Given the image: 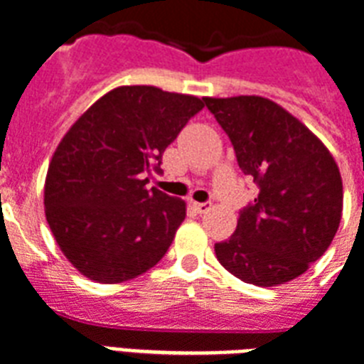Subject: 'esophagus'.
Segmentation results:
<instances>
[{"mask_svg": "<svg viewBox=\"0 0 364 364\" xmlns=\"http://www.w3.org/2000/svg\"><path fill=\"white\" fill-rule=\"evenodd\" d=\"M193 208L198 213H206L212 208V204H208V202H193Z\"/></svg>", "mask_w": 364, "mask_h": 364, "instance_id": "esophagus-1", "label": "esophagus"}]
</instances>
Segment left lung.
<instances>
[{"label": "left lung", "mask_w": 364, "mask_h": 364, "mask_svg": "<svg viewBox=\"0 0 364 364\" xmlns=\"http://www.w3.org/2000/svg\"><path fill=\"white\" fill-rule=\"evenodd\" d=\"M229 135L244 176L259 193L238 215L231 238L215 244L219 263L256 287L305 273L328 250L342 219V176L321 139L265 97H204Z\"/></svg>", "instance_id": "obj_1"}]
</instances>
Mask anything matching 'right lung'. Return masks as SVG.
I'll use <instances>...</instances> for the list:
<instances>
[{"instance_id":"obj_1","label":"right lung","mask_w":364,"mask_h":364,"mask_svg":"<svg viewBox=\"0 0 364 364\" xmlns=\"http://www.w3.org/2000/svg\"><path fill=\"white\" fill-rule=\"evenodd\" d=\"M204 99L154 85L108 91L66 132L49 162L46 218L60 252L91 281H129L171 246L187 208L146 188L152 170Z\"/></svg>"}]
</instances>
